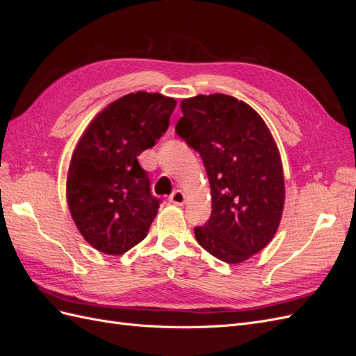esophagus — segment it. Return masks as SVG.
Listing matches in <instances>:
<instances>
[{"mask_svg": "<svg viewBox=\"0 0 356 356\" xmlns=\"http://www.w3.org/2000/svg\"><path fill=\"white\" fill-rule=\"evenodd\" d=\"M169 202L174 203V204H178V207H182V204L186 203V195L182 193L181 190H175L172 195L169 196Z\"/></svg>", "mask_w": 356, "mask_h": 356, "instance_id": "1", "label": "esophagus"}]
</instances>
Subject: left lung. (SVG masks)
<instances>
[{
  "label": "left lung",
  "instance_id": "1",
  "mask_svg": "<svg viewBox=\"0 0 356 356\" xmlns=\"http://www.w3.org/2000/svg\"><path fill=\"white\" fill-rule=\"evenodd\" d=\"M181 111L175 131L200 154L211 186V218L195 229L196 241L224 263H242L281 222L285 181L275 139L260 114L229 95L193 96Z\"/></svg>",
  "mask_w": 356,
  "mask_h": 356
}]
</instances>
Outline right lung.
Here are the masks:
<instances>
[{
	"mask_svg": "<svg viewBox=\"0 0 356 356\" xmlns=\"http://www.w3.org/2000/svg\"><path fill=\"white\" fill-rule=\"evenodd\" d=\"M175 105L160 93L124 95L93 118L77 143L67 178L68 208L99 252L122 255L145 239L160 200L138 156L168 131Z\"/></svg>",
	"mask_w": 356,
	"mask_h": 356,
	"instance_id": "right-lung-1",
	"label": "right lung"
}]
</instances>
